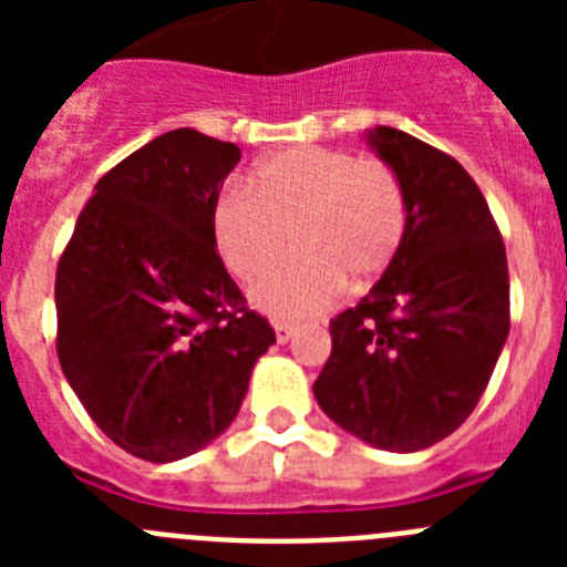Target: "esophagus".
<instances>
[{
  "label": "esophagus",
  "instance_id": "34e87169",
  "mask_svg": "<svg viewBox=\"0 0 567 567\" xmlns=\"http://www.w3.org/2000/svg\"><path fill=\"white\" fill-rule=\"evenodd\" d=\"M272 329H275V338H278V343H289V340H292V334L298 332V327H295V323H287V320H275Z\"/></svg>",
  "mask_w": 567,
  "mask_h": 567
}]
</instances>
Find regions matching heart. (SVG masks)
<instances>
[{
    "label": "heart",
    "instance_id": "b5f03b06",
    "mask_svg": "<svg viewBox=\"0 0 567 567\" xmlns=\"http://www.w3.org/2000/svg\"><path fill=\"white\" fill-rule=\"evenodd\" d=\"M215 247L244 280L267 272L295 238V255L260 278L252 303L278 318L327 309L352 278L365 287L392 267L409 233V198L392 164L334 147H289L255 164L213 209Z\"/></svg>",
    "mask_w": 567,
    "mask_h": 567
}]
</instances>
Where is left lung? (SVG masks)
Wrapping results in <instances>:
<instances>
[{
	"mask_svg": "<svg viewBox=\"0 0 567 567\" xmlns=\"http://www.w3.org/2000/svg\"><path fill=\"white\" fill-rule=\"evenodd\" d=\"M365 144L392 164L409 233L392 267L329 323L312 392L329 420L385 452H420L465 423L508 338V260L483 193L452 155L394 127Z\"/></svg>",
	"mask_w": 567,
	"mask_h": 567,
	"instance_id": "obj_1",
	"label": "left lung"
}]
</instances>
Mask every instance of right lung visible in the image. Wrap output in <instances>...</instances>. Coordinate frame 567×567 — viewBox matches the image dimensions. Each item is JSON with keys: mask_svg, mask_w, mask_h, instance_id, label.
<instances>
[{"mask_svg": "<svg viewBox=\"0 0 567 567\" xmlns=\"http://www.w3.org/2000/svg\"><path fill=\"white\" fill-rule=\"evenodd\" d=\"M240 150L169 130L93 189L56 269V352L93 423L173 463L227 432L275 343L215 249L213 209Z\"/></svg>", "mask_w": 567, "mask_h": 567, "instance_id": "add662e5", "label": "right lung"}]
</instances>
